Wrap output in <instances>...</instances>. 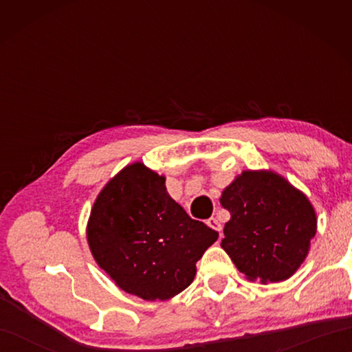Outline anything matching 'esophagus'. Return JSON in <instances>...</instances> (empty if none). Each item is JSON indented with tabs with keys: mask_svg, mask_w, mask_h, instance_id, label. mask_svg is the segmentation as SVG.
Segmentation results:
<instances>
[{
	"mask_svg": "<svg viewBox=\"0 0 352 352\" xmlns=\"http://www.w3.org/2000/svg\"><path fill=\"white\" fill-rule=\"evenodd\" d=\"M206 225L210 226V228L219 231V233H220V230H222V225H220V222H219V220H217L216 217H210V219H208V220H206Z\"/></svg>",
	"mask_w": 352,
	"mask_h": 352,
	"instance_id": "1",
	"label": "esophagus"
}]
</instances>
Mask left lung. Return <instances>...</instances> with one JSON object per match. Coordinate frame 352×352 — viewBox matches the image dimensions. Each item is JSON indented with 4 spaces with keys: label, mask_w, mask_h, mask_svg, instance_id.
Masks as SVG:
<instances>
[{
    "label": "left lung",
    "mask_w": 352,
    "mask_h": 352,
    "mask_svg": "<svg viewBox=\"0 0 352 352\" xmlns=\"http://www.w3.org/2000/svg\"><path fill=\"white\" fill-rule=\"evenodd\" d=\"M220 204L231 214L220 245L237 270L261 283L294 275L317 231L305 194L273 172L245 170L225 188Z\"/></svg>",
    "instance_id": "1"
}]
</instances>
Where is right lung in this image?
<instances>
[{"mask_svg": "<svg viewBox=\"0 0 352 352\" xmlns=\"http://www.w3.org/2000/svg\"><path fill=\"white\" fill-rule=\"evenodd\" d=\"M87 237L100 269L124 292L163 301L192 283L219 233L169 197L164 177L133 163L100 190Z\"/></svg>", "mask_w": 352, "mask_h": 352, "instance_id": "right-lung-1", "label": "right lung"}]
</instances>
